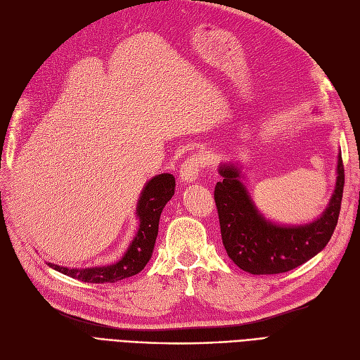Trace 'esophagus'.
<instances>
[{
  "mask_svg": "<svg viewBox=\"0 0 360 360\" xmlns=\"http://www.w3.org/2000/svg\"><path fill=\"white\" fill-rule=\"evenodd\" d=\"M202 158L200 155H191L184 162L181 163V168H180V179L181 181H186V183H193L195 180L198 179V174L201 171L202 165Z\"/></svg>",
  "mask_w": 360,
  "mask_h": 360,
  "instance_id": "esophagus-1",
  "label": "esophagus"
}]
</instances>
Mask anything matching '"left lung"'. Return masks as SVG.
<instances>
[{"instance_id":"1","label":"left lung","mask_w":360,"mask_h":360,"mask_svg":"<svg viewBox=\"0 0 360 360\" xmlns=\"http://www.w3.org/2000/svg\"><path fill=\"white\" fill-rule=\"evenodd\" d=\"M329 207L320 219L300 226H281L266 221L240 181L234 165H221L222 180L214 186L222 243L234 264L252 275H276L296 269L329 243L341 212L344 192L342 158Z\"/></svg>"}]
</instances>
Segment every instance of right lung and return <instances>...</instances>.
<instances>
[{"label": "right lung", "instance_id": "right-lung-1", "mask_svg": "<svg viewBox=\"0 0 360 360\" xmlns=\"http://www.w3.org/2000/svg\"><path fill=\"white\" fill-rule=\"evenodd\" d=\"M174 189H176V179L171 174H160V176L153 177L146 184L136 207L139 230L123 258L117 263L90 269H68L51 263L48 264L64 275L90 282V284L117 282L139 274L148 263L151 254H153L160 213L165 204L172 198Z\"/></svg>", "mask_w": 360, "mask_h": 360}]
</instances>
